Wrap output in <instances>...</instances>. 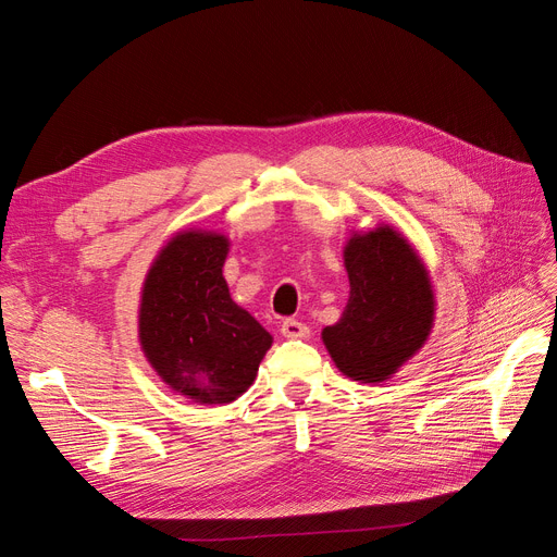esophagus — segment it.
Wrapping results in <instances>:
<instances>
[{
	"mask_svg": "<svg viewBox=\"0 0 557 557\" xmlns=\"http://www.w3.org/2000/svg\"><path fill=\"white\" fill-rule=\"evenodd\" d=\"M281 334L285 339H307L309 327L305 323H299L295 318H285L281 323Z\"/></svg>",
	"mask_w": 557,
	"mask_h": 557,
	"instance_id": "obj_1",
	"label": "esophagus"
}]
</instances>
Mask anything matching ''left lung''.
I'll use <instances>...</instances> for the list:
<instances>
[{
	"label": "left lung",
	"instance_id": "1",
	"mask_svg": "<svg viewBox=\"0 0 557 557\" xmlns=\"http://www.w3.org/2000/svg\"><path fill=\"white\" fill-rule=\"evenodd\" d=\"M348 305L323 330L336 369L352 381L383 383L425 346L436 301L428 267L401 232L379 225L344 246Z\"/></svg>",
	"mask_w": 557,
	"mask_h": 557
}]
</instances>
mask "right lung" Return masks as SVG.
Here are the masks:
<instances>
[{
  "label": "right lung",
  "mask_w": 557,
  "mask_h": 557,
  "mask_svg": "<svg viewBox=\"0 0 557 557\" xmlns=\"http://www.w3.org/2000/svg\"><path fill=\"white\" fill-rule=\"evenodd\" d=\"M221 232L181 230L150 264L139 305V344L164 385L197 404H230L258 376L269 334L230 297Z\"/></svg>",
  "instance_id": "add662e5"
}]
</instances>
